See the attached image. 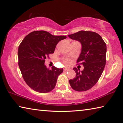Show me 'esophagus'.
I'll return each mask as SVG.
<instances>
[{
  "label": "esophagus",
  "mask_w": 123,
  "mask_h": 123,
  "mask_svg": "<svg viewBox=\"0 0 123 123\" xmlns=\"http://www.w3.org/2000/svg\"><path fill=\"white\" fill-rule=\"evenodd\" d=\"M64 70H70V68H65L64 69Z\"/></svg>",
  "instance_id": "esophagus-1"
}]
</instances>
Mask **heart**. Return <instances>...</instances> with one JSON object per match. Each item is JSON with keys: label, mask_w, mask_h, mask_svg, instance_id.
<instances>
[{"label": "heart", "mask_w": 123, "mask_h": 123, "mask_svg": "<svg viewBox=\"0 0 123 123\" xmlns=\"http://www.w3.org/2000/svg\"><path fill=\"white\" fill-rule=\"evenodd\" d=\"M64 62H65L66 64H69L70 63V61H69V60H65V61H64Z\"/></svg>", "instance_id": "b5f03b06"}]
</instances>
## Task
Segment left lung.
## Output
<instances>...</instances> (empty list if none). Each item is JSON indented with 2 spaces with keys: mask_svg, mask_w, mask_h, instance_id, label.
<instances>
[{
  "mask_svg": "<svg viewBox=\"0 0 123 123\" xmlns=\"http://www.w3.org/2000/svg\"><path fill=\"white\" fill-rule=\"evenodd\" d=\"M68 36L81 44V51L77 62L84 67L82 71L73 68L76 76L69 80V84L75 91H87L97 84L103 73L106 61V44L95 32L81 30Z\"/></svg>",
  "mask_w": 123,
  "mask_h": 123,
  "instance_id": "left-lung-1",
  "label": "left lung"
}]
</instances>
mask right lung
<instances>
[{
  "instance_id": "1",
  "label": "right lung",
  "mask_w": 123,
  "mask_h": 123,
  "mask_svg": "<svg viewBox=\"0 0 123 123\" xmlns=\"http://www.w3.org/2000/svg\"><path fill=\"white\" fill-rule=\"evenodd\" d=\"M66 36H55L45 31H35L25 37L18 51V65L23 79L33 90L48 93L55 88L63 68L45 65V60L54 53L59 42Z\"/></svg>"
}]
</instances>
